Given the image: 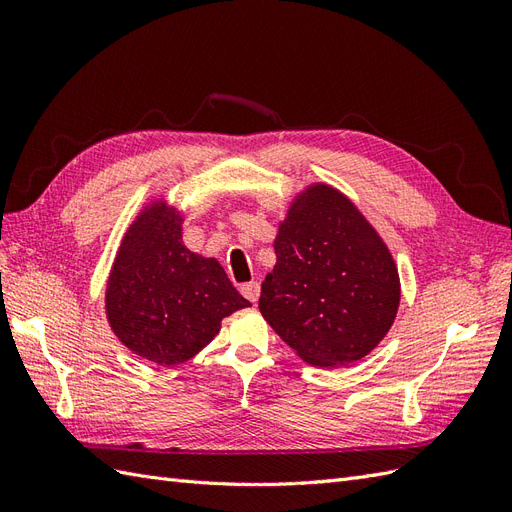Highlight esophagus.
Here are the masks:
<instances>
[{
  "mask_svg": "<svg viewBox=\"0 0 512 512\" xmlns=\"http://www.w3.org/2000/svg\"><path fill=\"white\" fill-rule=\"evenodd\" d=\"M241 294L243 297L250 301V303H256L258 297H260V284L258 282H247L241 286Z\"/></svg>",
  "mask_w": 512,
  "mask_h": 512,
  "instance_id": "esophagus-1",
  "label": "esophagus"
}]
</instances>
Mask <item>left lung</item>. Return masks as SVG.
Masks as SVG:
<instances>
[{
	"instance_id": "8db88e82",
	"label": "left lung",
	"mask_w": 512,
	"mask_h": 512,
	"mask_svg": "<svg viewBox=\"0 0 512 512\" xmlns=\"http://www.w3.org/2000/svg\"><path fill=\"white\" fill-rule=\"evenodd\" d=\"M273 247L258 307L305 363L348 365L382 342L399 307L397 267L342 192L316 183L299 194Z\"/></svg>"
}]
</instances>
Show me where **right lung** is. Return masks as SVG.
Instances as JSON below:
<instances>
[{"label":"right lung","mask_w":512,"mask_h":512,"mask_svg":"<svg viewBox=\"0 0 512 512\" xmlns=\"http://www.w3.org/2000/svg\"><path fill=\"white\" fill-rule=\"evenodd\" d=\"M181 213L156 200L136 215L106 282V318L121 344L170 367L220 333L222 318L250 305L215 258L181 241Z\"/></svg>","instance_id":"1"}]
</instances>
